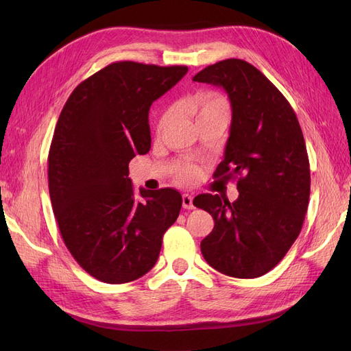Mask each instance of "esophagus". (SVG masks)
I'll return each instance as SVG.
<instances>
[{"mask_svg": "<svg viewBox=\"0 0 351 351\" xmlns=\"http://www.w3.org/2000/svg\"><path fill=\"white\" fill-rule=\"evenodd\" d=\"M183 208L184 209H195L193 205V196L192 195H183Z\"/></svg>", "mask_w": 351, "mask_h": 351, "instance_id": "esophagus-1", "label": "esophagus"}]
</instances>
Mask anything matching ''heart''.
<instances>
[{"label": "heart", "instance_id": "obj_1", "mask_svg": "<svg viewBox=\"0 0 351 351\" xmlns=\"http://www.w3.org/2000/svg\"><path fill=\"white\" fill-rule=\"evenodd\" d=\"M184 108H187L195 115L197 124L214 121V120L230 119V104L218 92H212V90L199 92L193 98H190L189 101L184 102ZM173 114H174L173 110H168L161 115V119H159L158 127H156L158 133H161L164 130V127L171 121ZM197 176H199V169L193 165L183 167L178 171V178L186 183L195 182Z\"/></svg>", "mask_w": 351, "mask_h": 351}]
</instances>
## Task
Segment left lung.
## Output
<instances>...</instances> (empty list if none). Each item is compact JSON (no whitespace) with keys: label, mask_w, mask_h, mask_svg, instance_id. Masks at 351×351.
Here are the masks:
<instances>
[{"label":"left lung","mask_w":351,"mask_h":351,"mask_svg":"<svg viewBox=\"0 0 351 351\" xmlns=\"http://www.w3.org/2000/svg\"><path fill=\"white\" fill-rule=\"evenodd\" d=\"M193 80L228 95L230 137L214 177L240 176L234 202L209 193L195 197L193 205L215 222L200 250L218 272L258 278L289 252L309 205L311 169L300 124L284 95L247 61L215 62Z\"/></svg>","instance_id":"1"}]
</instances>
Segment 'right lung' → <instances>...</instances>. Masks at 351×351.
<instances>
[{
    "mask_svg": "<svg viewBox=\"0 0 351 351\" xmlns=\"http://www.w3.org/2000/svg\"><path fill=\"white\" fill-rule=\"evenodd\" d=\"M186 73V66L112 62L83 80L60 114L48 155L52 209L71 256L102 282L149 272L182 209L174 189H141L137 199L129 162L151 149L152 102Z\"/></svg>",
    "mask_w": 351,
    "mask_h": 351,
    "instance_id": "obj_1",
    "label": "right lung"
}]
</instances>
